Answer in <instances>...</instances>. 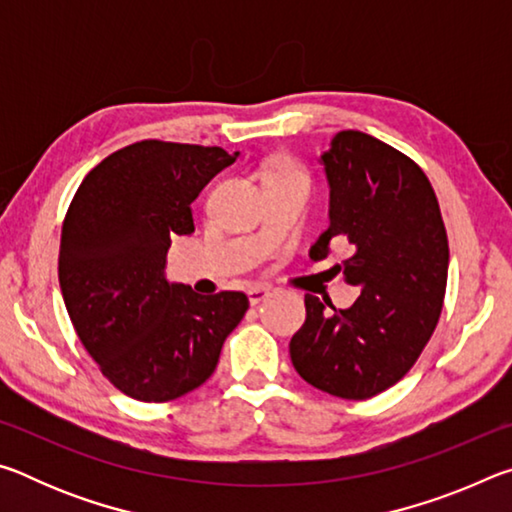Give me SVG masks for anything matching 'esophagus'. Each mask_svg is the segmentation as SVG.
<instances>
[{"instance_id":"1","label":"esophagus","mask_w":512,"mask_h":512,"mask_svg":"<svg viewBox=\"0 0 512 512\" xmlns=\"http://www.w3.org/2000/svg\"><path fill=\"white\" fill-rule=\"evenodd\" d=\"M268 293H271V289L268 287H262V284H255V287L248 289V300L250 305H257V302H262Z\"/></svg>"}]
</instances>
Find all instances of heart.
I'll return each mask as SVG.
<instances>
[{
  "mask_svg": "<svg viewBox=\"0 0 512 512\" xmlns=\"http://www.w3.org/2000/svg\"><path fill=\"white\" fill-rule=\"evenodd\" d=\"M271 178H293V180H302V183H309L307 171L302 169L296 160L287 158V155H282V158L275 160Z\"/></svg>",
  "mask_w": 512,
  "mask_h": 512,
  "instance_id": "obj_1",
  "label": "heart"
}]
</instances>
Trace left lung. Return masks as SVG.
<instances>
[{
    "label": "left lung",
    "mask_w": 512,
    "mask_h": 512,
    "mask_svg": "<svg viewBox=\"0 0 512 512\" xmlns=\"http://www.w3.org/2000/svg\"><path fill=\"white\" fill-rule=\"evenodd\" d=\"M329 228L311 246L348 241L339 266L361 289L350 309L307 293V318L289 343L307 384L343 400H368L397 384L429 343L443 311L449 244L438 198L409 155L361 131H341L323 153Z\"/></svg>",
    "instance_id": "1"
}]
</instances>
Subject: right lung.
I'll list each match as a JSON object with an SVG mask.
<instances>
[{
	"instance_id": "right-lung-1",
	"label": "right lung",
	"mask_w": 512,
	"mask_h": 512,
	"mask_svg": "<svg viewBox=\"0 0 512 512\" xmlns=\"http://www.w3.org/2000/svg\"><path fill=\"white\" fill-rule=\"evenodd\" d=\"M237 160L221 146L142 140L108 155L69 203L58 282L83 348L140 402L194 391L248 311L241 291L198 296L164 277L171 239L192 235V203Z\"/></svg>"
}]
</instances>
